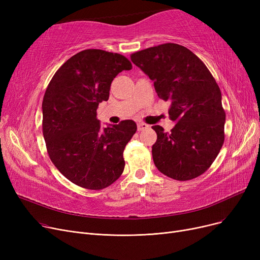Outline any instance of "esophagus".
<instances>
[{"label":"esophagus","mask_w":260,"mask_h":260,"mask_svg":"<svg viewBox=\"0 0 260 260\" xmlns=\"http://www.w3.org/2000/svg\"><path fill=\"white\" fill-rule=\"evenodd\" d=\"M137 127H138V131L140 132V131L146 129V128L148 127V125H147V124H145V123H143V122H139L138 124H137Z\"/></svg>","instance_id":"34e87169"}]
</instances>
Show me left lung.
I'll return each mask as SVG.
<instances>
[{
	"mask_svg": "<svg viewBox=\"0 0 260 260\" xmlns=\"http://www.w3.org/2000/svg\"><path fill=\"white\" fill-rule=\"evenodd\" d=\"M133 63L154 81L158 97L171 101L170 133L152 128L156 168L170 178L186 181L206 172L224 141L225 113L221 91L204 63L184 46L167 43L137 51Z\"/></svg>",
	"mask_w": 260,
	"mask_h": 260,
	"instance_id": "1",
	"label": "left lung"
}]
</instances>
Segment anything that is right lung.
<instances>
[{"label":"right lung","instance_id":"add662e5","mask_svg":"<svg viewBox=\"0 0 260 260\" xmlns=\"http://www.w3.org/2000/svg\"><path fill=\"white\" fill-rule=\"evenodd\" d=\"M132 70L122 54L86 49L68 59L52 77L43 103V136L50 160L73 183L102 189L124 170L123 152L137 124L133 120L101 127L99 103L107 101L111 84Z\"/></svg>","mask_w":260,"mask_h":260}]
</instances>
